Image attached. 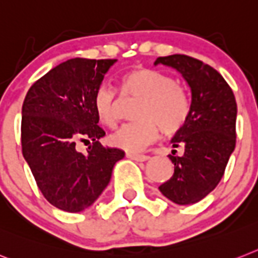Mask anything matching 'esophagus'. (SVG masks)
Here are the masks:
<instances>
[{"label":"esophagus","instance_id":"obj_1","mask_svg":"<svg viewBox=\"0 0 258 258\" xmlns=\"http://www.w3.org/2000/svg\"><path fill=\"white\" fill-rule=\"evenodd\" d=\"M126 157L127 158L134 159V161H137V162H145V161L149 159V155L137 154V153H126Z\"/></svg>","mask_w":258,"mask_h":258}]
</instances>
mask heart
<instances>
[{
    "label": "heart",
    "mask_w": 258,
    "mask_h": 258,
    "mask_svg": "<svg viewBox=\"0 0 258 258\" xmlns=\"http://www.w3.org/2000/svg\"><path fill=\"white\" fill-rule=\"evenodd\" d=\"M121 91L137 96L140 103L134 110L137 121L121 125L110 134L109 144L125 152H138L158 137L175 134L184 126L190 114V103L175 79L155 68L138 67L122 76ZM117 93L108 83L100 84L93 95V109L101 124L113 126L117 120Z\"/></svg>",
    "instance_id": "obj_1"
}]
</instances>
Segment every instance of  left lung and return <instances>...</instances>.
<instances>
[{"mask_svg":"<svg viewBox=\"0 0 258 258\" xmlns=\"http://www.w3.org/2000/svg\"><path fill=\"white\" fill-rule=\"evenodd\" d=\"M159 63L179 71L191 92L187 122L171 140L183 154L169 155L174 174L159 191L176 204H194L218 186L235 150V95L215 68L195 57L175 54L157 57Z\"/></svg>","mask_w":258,"mask_h":258,"instance_id":"obj_1","label":"left lung"}]
</instances>
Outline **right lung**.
Returning <instances> with one entry per match:
<instances>
[{
    "label": "right lung",
    "mask_w": 258,
    "mask_h": 258,
    "mask_svg": "<svg viewBox=\"0 0 258 258\" xmlns=\"http://www.w3.org/2000/svg\"><path fill=\"white\" fill-rule=\"evenodd\" d=\"M116 59L63 61L30 87L22 105L21 145L34 179L54 207L80 212L100 197L120 149L104 148L105 136L93 109V95ZM92 141L86 155L78 142Z\"/></svg>",
    "instance_id": "right-lung-1"
}]
</instances>
